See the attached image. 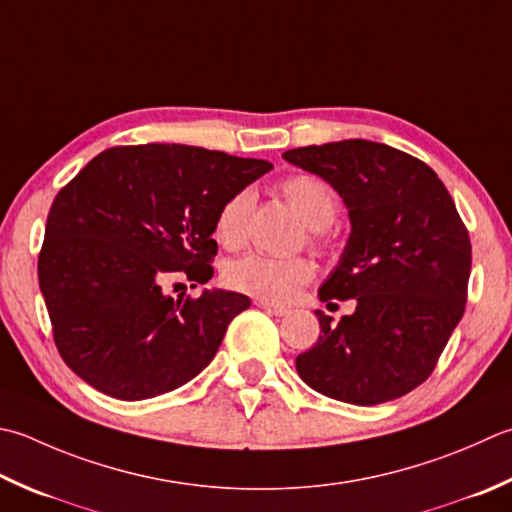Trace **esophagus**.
Segmentation results:
<instances>
[{
    "instance_id": "esophagus-1",
    "label": "esophagus",
    "mask_w": 512,
    "mask_h": 512,
    "mask_svg": "<svg viewBox=\"0 0 512 512\" xmlns=\"http://www.w3.org/2000/svg\"><path fill=\"white\" fill-rule=\"evenodd\" d=\"M257 306L262 308V310H266L268 315H275V317H284V315H288V313H290L288 308H284V306H275V304H268V302H264V299H259Z\"/></svg>"
}]
</instances>
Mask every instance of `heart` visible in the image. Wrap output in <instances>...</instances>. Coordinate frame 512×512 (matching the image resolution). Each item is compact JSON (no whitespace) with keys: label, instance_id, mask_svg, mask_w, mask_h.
Returning a JSON list of instances; mask_svg holds the SVG:
<instances>
[{"label":"heart","instance_id":"heart-1","mask_svg":"<svg viewBox=\"0 0 512 512\" xmlns=\"http://www.w3.org/2000/svg\"><path fill=\"white\" fill-rule=\"evenodd\" d=\"M282 195L290 208L302 217V222L313 230V237L335 222L339 213V195L324 177L313 173H295L286 177ZM255 204V193L242 188L230 195L215 217V237L228 248H237L244 242L250 210ZM315 268L304 257H268L250 253L226 266L224 279L230 288L246 293L264 302L282 304L293 299L304 284L313 279Z\"/></svg>","mask_w":512,"mask_h":512}]
</instances>
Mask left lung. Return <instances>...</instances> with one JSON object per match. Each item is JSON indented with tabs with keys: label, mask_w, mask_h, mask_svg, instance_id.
I'll use <instances>...</instances> for the list:
<instances>
[{
	"label": "left lung",
	"mask_w": 512,
	"mask_h": 512,
	"mask_svg": "<svg viewBox=\"0 0 512 512\" xmlns=\"http://www.w3.org/2000/svg\"><path fill=\"white\" fill-rule=\"evenodd\" d=\"M286 162L324 177L344 199L350 237L319 288L328 306L355 299L337 324L315 310L322 335L297 373L326 397L357 406L424 384L464 315L470 237L442 179L393 146L344 139L286 150Z\"/></svg>",
	"instance_id": "left-lung-1"
}]
</instances>
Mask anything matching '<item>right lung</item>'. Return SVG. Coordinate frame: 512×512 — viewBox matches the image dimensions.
<instances>
[{
    "label": "right lung",
    "instance_id": "right-lung-1",
    "mask_svg": "<svg viewBox=\"0 0 512 512\" xmlns=\"http://www.w3.org/2000/svg\"><path fill=\"white\" fill-rule=\"evenodd\" d=\"M273 168L182 144L115 146L59 190L37 275L59 355L124 402L170 393L213 362L250 306L233 290L175 299L170 275L206 284L226 199Z\"/></svg>",
    "mask_w": 512,
    "mask_h": 512
}]
</instances>
